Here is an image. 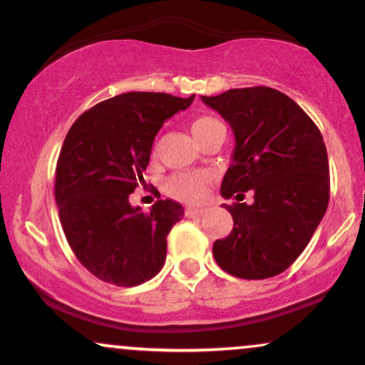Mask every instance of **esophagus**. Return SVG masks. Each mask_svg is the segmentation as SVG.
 Returning a JSON list of instances; mask_svg holds the SVG:
<instances>
[{
    "label": "esophagus",
    "mask_w": 365,
    "mask_h": 365,
    "mask_svg": "<svg viewBox=\"0 0 365 365\" xmlns=\"http://www.w3.org/2000/svg\"><path fill=\"white\" fill-rule=\"evenodd\" d=\"M204 215V207H187L185 216L187 217H199Z\"/></svg>",
    "instance_id": "1"
}]
</instances>
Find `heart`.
<instances>
[{
    "label": "heart",
    "mask_w": 365,
    "mask_h": 365,
    "mask_svg": "<svg viewBox=\"0 0 365 365\" xmlns=\"http://www.w3.org/2000/svg\"><path fill=\"white\" fill-rule=\"evenodd\" d=\"M220 121L212 116H199L190 123V132L194 139L199 142L206 133L212 128L220 127ZM209 183V175L204 171H185V173H177L168 178L166 182V190L171 197L185 202H199L206 195V188Z\"/></svg>",
    "instance_id": "b5f03b06"
}]
</instances>
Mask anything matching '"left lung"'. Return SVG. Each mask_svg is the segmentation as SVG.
<instances>
[{"mask_svg": "<svg viewBox=\"0 0 365 365\" xmlns=\"http://www.w3.org/2000/svg\"><path fill=\"white\" fill-rule=\"evenodd\" d=\"M228 121L235 149L221 182L233 230L212 245L217 266L244 279L283 273L307 247L329 202V165L319 128L283 92L271 87L202 96ZM249 190L252 205L242 203Z\"/></svg>", "mask_w": 365, "mask_h": 365, "instance_id": "1", "label": "left lung"}]
</instances>
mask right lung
Listing matches in <instances>:
<instances>
[{
    "label": "right lung",
    "instance_id": "right-lung-1",
    "mask_svg": "<svg viewBox=\"0 0 365 365\" xmlns=\"http://www.w3.org/2000/svg\"><path fill=\"white\" fill-rule=\"evenodd\" d=\"M194 98L125 92L82 113L66 133L54 199L68 245L96 278L137 287L161 271L166 237L182 220V204L156 200L142 212L128 199L144 183L159 128Z\"/></svg>",
    "mask_w": 365,
    "mask_h": 365
}]
</instances>
